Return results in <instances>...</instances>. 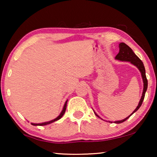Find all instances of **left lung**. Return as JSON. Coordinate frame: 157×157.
<instances>
[{"label": "left lung", "instance_id": "obj_1", "mask_svg": "<svg viewBox=\"0 0 157 157\" xmlns=\"http://www.w3.org/2000/svg\"><path fill=\"white\" fill-rule=\"evenodd\" d=\"M119 48V52L117 56H116L115 59L119 60V61H121L130 62L131 63L136 66V67L138 68V69L139 70V71H140V73H141V78H142L143 83H144V88H143V92H142V95H141V99H140V101H139L138 106H137L136 108L135 109V110L133 111L132 113H131L128 117L125 118L124 119L120 120V121H114V123H116V124H121V123H122V122L125 121L126 119H128V118H129L133 114V113L136 112V111L138 110L139 108H140L141 104H142L144 98L145 93H146V91H147V86H148V81L147 79V76H146V71H145V68H144V66L143 62L141 61L140 59H139V58L137 56L136 54H135L134 51H132V49L129 46H127L126 44H124V43H120ZM94 112L96 114V117H98V118H100V119H101L99 116L97 115V113H96L95 111H94ZM109 122H111V123H112V121H109Z\"/></svg>", "mask_w": 157, "mask_h": 157}]
</instances>
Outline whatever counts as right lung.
I'll return each instance as SVG.
<instances>
[{"mask_svg": "<svg viewBox=\"0 0 157 157\" xmlns=\"http://www.w3.org/2000/svg\"><path fill=\"white\" fill-rule=\"evenodd\" d=\"M67 101H68V100L65 102V104H64L63 108V109H62L61 113H60V114L59 115V117H57L56 118V119L51 120V121H49L44 122V123H40V124L31 123V124H32V125H33V126H45V125H48V124H50L51 123H53V122L56 121H58V120H59L62 117H63L64 113H65V111H66V106H67Z\"/></svg>", "mask_w": 157, "mask_h": 157, "instance_id": "obj_1", "label": "right lung"}]
</instances>
